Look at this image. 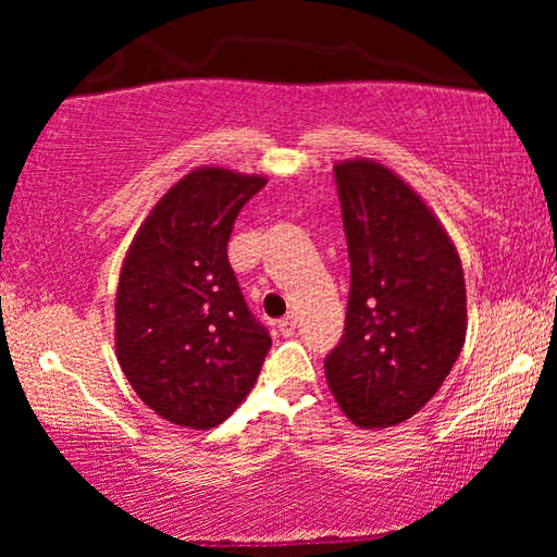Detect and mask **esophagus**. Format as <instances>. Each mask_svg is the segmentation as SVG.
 Here are the masks:
<instances>
[{
  "mask_svg": "<svg viewBox=\"0 0 557 557\" xmlns=\"http://www.w3.org/2000/svg\"><path fill=\"white\" fill-rule=\"evenodd\" d=\"M277 329H280V334H282V336H292V334H295V329H297V319H295V317H285V319H280Z\"/></svg>",
  "mask_w": 557,
  "mask_h": 557,
  "instance_id": "esophagus-1",
  "label": "esophagus"
}]
</instances>
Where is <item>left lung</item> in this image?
<instances>
[{
  "instance_id": "1",
  "label": "left lung",
  "mask_w": 557,
  "mask_h": 557,
  "mask_svg": "<svg viewBox=\"0 0 557 557\" xmlns=\"http://www.w3.org/2000/svg\"><path fill=\"white\" fill-rule=\"evenodd\" d=\"M334 176L351 292L326 383L354 425H400L432 400L465 346V272L435 211L393 169L344 159Z\"/></svg>"
}]
</instances>
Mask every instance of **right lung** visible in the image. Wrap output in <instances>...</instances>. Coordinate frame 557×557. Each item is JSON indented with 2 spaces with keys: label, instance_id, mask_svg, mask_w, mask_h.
Here are the masks:
<instances>
[{
  "label": "right lung",
  "instance_id": "add662e5",
  "mask_svg": "<svg viewBox=\"0 0 557 557\" xmlns=\"http://www.w3.org/2000/svg\"><path fill=\"white\" fill-rule=\"evenodd\" d=\"M260 174L196 166L139 225L120 270L115 354L139 400L159 418L211 430L258 381L272 346L228 262L238 213Z\"/></svg>",
  "mask_w": 557,
  "mask_h": 557
}]
</instances>
